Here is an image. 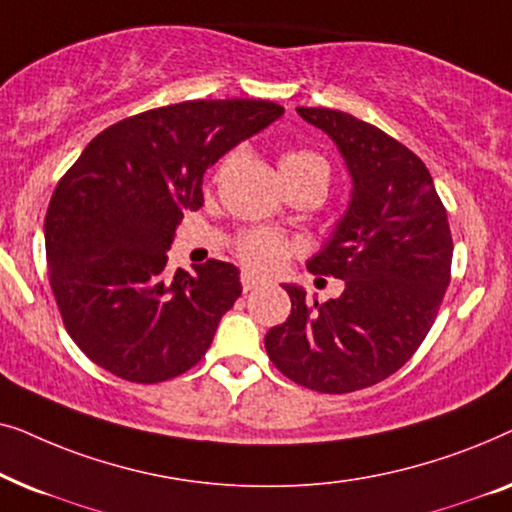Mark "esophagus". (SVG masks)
Wrapping results in <instances>:
<instances>
[{"mask_svg":"<svg viewBox=\"0 0 512 512\" xmlns=\"http://www.w3.org/2000/svg\"><path fill=\"white\" fill-rule=\"evenodd\" d=\"M258 286H261V279H256L251 272H242V289L244 291H254V289H258Z\"/></svg>","mask_w":512,"mask_h":512,"instance_id":"esophagus-1","label":"esophagus"}]
</instances>
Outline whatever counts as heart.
Masks as SVG:
<instances>
[{
  "label": "heart",
  "mask_w": 512,
  "mask_h": 512,
  "mask_svg": "<svg viewBox=\"0 0 512 512\" xmlns=\"http://www.w3.org/2000/svg\"><path fill=\"white\" fill-rule=\"evenodd\" d=\"M279 172H282L284 181L303 177V174H321V177L328 179L326 160L310 149L286 151L284 156L279 158ZM296 249V242H291L286 235L268 228L247 230V233H242L235 242L237 258H240L249 270L261 272V275H272V272L282 270L286 261L296 254Z\"/></svg>",
  "instance_id": "heart-1"
}]
</instances>
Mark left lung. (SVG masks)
Returning a JSON list of instances; mask_svg holds the SVG:
<instances>
[{
    "label": "left lung",
    "instance_id": "8db88e82",
    "mask_svg": "<svg viewBox=\"0 0 512 512\" xmlns=\"http://www.w3.org/2000/svg\"><path fill=\"white\" fill-rule=\"evenodd\" d=\"M338 144L352 174L347 214L307 263L345 282L340 298L307 300L284 286L291 314L265 349L279 373L321 394H349L387 380L422 345L452 270L447 212L426 165L408 146L352 114L298 107Z\"/></svg>",
    "mask_w": 512,
    "mask_h": 512
}]
</instances>
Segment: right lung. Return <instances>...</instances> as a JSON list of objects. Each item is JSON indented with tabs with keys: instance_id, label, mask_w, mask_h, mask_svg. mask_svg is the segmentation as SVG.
Returning <instances> with one entry per match:
<instances>
[{
	"instance_id": "add662e5",
	"label": "right lung",
	"mask_w": 512,
	"mask_h": 512,
	"mask_svg": "<svg viewBox=\"0 0 512 512\" xmlns=\"http://www.w3.org/2000/svg\"><path fill=\"white\" fill-rule=\"evenodd\" d=\"M284 114L268 100H188L102 130L48 202L46 265L62 324L121 380L156 384L191 370L240 298V270L209 258L167 272L186 209L223 153Z\"/></svg>"
}]
</instances>
